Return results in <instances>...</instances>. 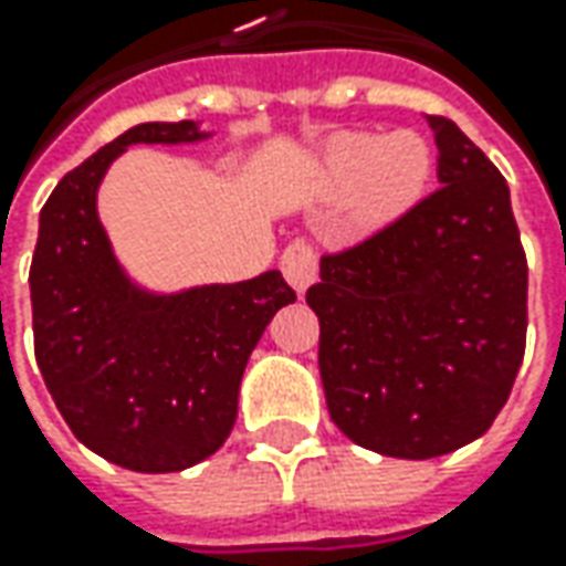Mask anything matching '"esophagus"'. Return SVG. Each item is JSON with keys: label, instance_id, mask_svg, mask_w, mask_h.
<instances>
[{"label": "esophagus", "instance_id": "34e87169", "mask_svg": "<svg viewBox=\"0 0 566 566\" xmlns=\"http://www.w3.org/2000/svg\"><path fill=\"white\" fill-rule=\"evenodd\" d=\"M280 271L286 276V283L293 286L295 293L302 295L312 283H315L317 276V254L312 245H305V242H293L290 249L283 251V258H280Z\"/></svg>", "mask_w": 566, "mask_h": 566}]
</instances>
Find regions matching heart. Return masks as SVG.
<instances>
[{"instance_id":"obj_1","label":"heart","mask_w":566,"mask_h":566,"mask_svg":"<svg viewBox=\"0 0 566 566\" xmlns=\"http://www.w3.org/2000/svg\"><path fill=\"white\" fill-rule=\"evenodd\" d=\"M431 176V147L416 132L339 135L321 164V186L334 198L356 195L368 227L387 223L422 198Z\"/></svg>"}]
</instances>
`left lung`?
<instances>
[{"label":"left lung","mask_w":566,"mask_h":566,"mask_svg":"<svg viewBox=\"0 0 566 566\" xmlns=\"http://www.w3.org/2000/svg\"><path fill=\"white\" fill-rule=\"evenodd\" d=\"M438 182L400 220L324 254L305 302L339 431L384 457L431 460L482 438L526 349L530 268L511 188L444 116H428Z\"/></svg>","instance_id":"1"}]
</instances>
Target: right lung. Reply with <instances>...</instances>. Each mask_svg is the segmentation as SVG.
I'll return each mask as SVG.
<instances>
[{
	"mask_svg": "<svg viewBox=\"0 0 566 566\" xmlns=\"http://www.w3.org/2000/svg\"><path fill=\"white\" fill-rule=\"evenodd\" d=\"M205 138L198 122H142L62 176L40 210V375L77 441L132 472H182L223 447L251 349L295 302L280 271L182 293H150L122 271L97 213L106 169L132 144Z\"/></svg>",
	"mask_w": 566,
	"mask_h": 566,
	"instance_id": "1",
	"label": "right lung"
}]
</instances>
